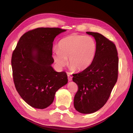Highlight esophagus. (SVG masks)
I'll return each instance as SVG.
<instances>
[{"label":"esophagus","instance_id":"esophagus-1","mask_svg":"<svg viewBox=\"0 0 133 133\" xmlns=\"http://www.w3.org/2000/svg\"><path fill=\"white\" fill-rule=\"evenodd\" d=\"M72 76L70 75V74H68V80L69 81H71L72 80Z\"/></svg>","mask_w":133,"mask_h":133}]
</instances>
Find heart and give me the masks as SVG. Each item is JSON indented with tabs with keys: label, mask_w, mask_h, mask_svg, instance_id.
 I'll return each mask as SVG.
<instances>
[{
	"label": "heart",
	"mask_w": 133,
	"mask_h": 133,
	"mask_svg": "<svg viewBox=\"0 0 133 133\" xmlns=\"http://www.w3.org/2000/svg\"><path fill=\"white\" fill-rule=\"evenodd\" d=\"M96 51V43L90 36L72 35L59 42L58 49L53 50V57L59 68L65 66L68 58L71 69L80 71L90 66Z\"/></svg>",
	"instance_id": "obj_1"
}]
</instances>
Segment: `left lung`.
<instances>
[{"label":"left lung","mask_w":133,"mask_h":133,"mask_svg":"<svg viewBox=\"0 0 133 133\" xmlns=\"http://www.w3.org/2000/svg\"><path fill=\"white\" fill-rule=\"evenodd\" d=\"M96 41V51L90 66L73 74L78 87L74 106L83 114H90L105 105L116 83L119 59L114 43L101 34L87 31Z\"/></svg>","instance_id":"8db88e82"}]
</instances>
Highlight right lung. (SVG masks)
<instances>
[{"label": "right lung", "mask_w": 133, "mask_h": 133, "mask_svg": "<svg viewBox=\"0 0 133 133\" xmlns=\"http://www.w3.org/2000/svg\"><path fill=\"white\" fill-rule=\"evenodd\" d=\"M66 30L38 28L20 38L13 52L11 67L16 89L31 107L44 109L53 102L55 94L68 83L65 71L57 72L51 66L53 42Z\"/></svg>", "instance_id": "1"}]
</instances>
